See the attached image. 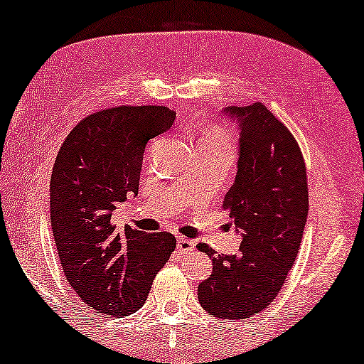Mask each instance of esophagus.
Instances as JSON below:
<instances>
[{
	"instance_id": "34e87169",
	"label": "esophagus",
	"mask_w": 364,
	"mask_h": 364,
	"mask_svg": "<svg viewBox=\"0 0 364 364\" xmlns=\"http://www.w3.org/2000/svg\"><path fill=\"white\" fill-rule=\"evenodd\" d=\"M177 248L181 250L182 253H191L192 250H196V242L191 240V238H186V237H181L177 240Z\"/></svg>"
}]
</instances>
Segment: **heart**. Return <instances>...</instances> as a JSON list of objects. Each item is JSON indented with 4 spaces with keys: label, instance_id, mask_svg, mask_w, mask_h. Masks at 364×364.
Wrapping results in <instances>:
<instances>
[{
    "label": "heart",
    "instance_id": "1",
    "mask_svg": "<svg viewBox=\"0 0 364 364\" xmlns=\"http://www.w3.org/2000/svg\"><path fill=\"white\" fill-rule=\"evenodd\" d=\"M203 146H212V147H228L232 146L230 134H228L223 127H212L205 136L202 139Z\"/></svg>",
    "mask_w": 364,
    "mask_h": 364
}]
</instances>
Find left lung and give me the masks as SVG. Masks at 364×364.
<instances>
[{
    "label": "left lung",
    "instance_id": "1",
    "mask_svg": "<svg viewBox=\"0 0 364 364\" xmlns=\"http://www.w3.org/2000/svg\"><path fill=\"white\" fill-rule=\"evenodd\" d=\"M238 127V162L222 208L242 235L238 255H215L213 270L197 288L200 305L223 320H245L270 305L295 263L308 217L306 168L301 151L265 107L222 109Z\"/></svg>",
    "mask_w": 364,
    "mask_h": 364
}]
</instances>
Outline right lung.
<instances>
[{
	"label": "right lung",
	"instance_id": "obj_1",
	"mask_svg": "<svg viewBox=\"0 0 364 364\" xmlns=\"http://www.w3.org/2000/svg\"><path fill=\"white\" fill-rule=\"evenodd\" d=\"M173 121L164 106L106 109L82 119L59 149L49 183L54 243L69 285L97 313H136L176 250L172 233H119L111 223L117 203L137 196L147 142Z\"/></svg>",
	"mask_w": 364,
	"mask_h": 364
}]
</instances>
